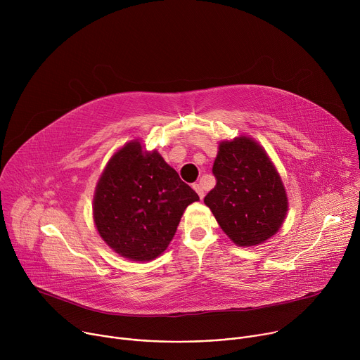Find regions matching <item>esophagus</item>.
I'll return each mask as SVG.
<instances>
[{
    "label": "esophagus",
    "instance_id": "34e87169",
    "mask_svg": "<svg viewBox=\"0 0 360 360\" xmlns=\"http://www.w3.org/2000/svg\"><path fill=\"white\" fill-rule=\"evenodd\" d=\"M193 189L196 191V193L199 195V198L202 199L203 198V195H205V192H203V188L199 185V184H193Z\"/></svg>",
    "mask_w": 360,
    "mask_h": 360
}]
</instances>
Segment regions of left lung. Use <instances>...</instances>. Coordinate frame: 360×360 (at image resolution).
Listing matches in <instances>:
<instances>
[{"label": "left lung", "instance_id": "8db88e82", "mask_svg": "<svg viewBox=\"0 0 360 360\" xmlns=\"http://www.w3.org/2000/svg\"><path fill=\"white\" fill-rule=\"evenodd\" d=\"M212 174L217 185L203 202L239 246L259 245L281 228L288 198L262 146L240 136L221 142Z\"/></svg>", "mask_w": 360, "mask_h": 360}]
</instances>
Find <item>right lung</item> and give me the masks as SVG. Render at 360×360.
<instances>
[{
    "label": "right lung",
    "mask_w": 360,
    "mask_h": 360,
    "mask_svg": "<svg viewBox=\"0 0 360 360\" xmlns=\"http://www.w3.org/2000/svg\"><path fill=\"white\" fill-rule=\"evenodd\" d=\"M198 199L157 150L143 153L134 141L115 153L101 175L94 221L117 253L145 262L167 249L185 208Z\"/></svg>",
    "instance_id": "1"
}]
</instances>
